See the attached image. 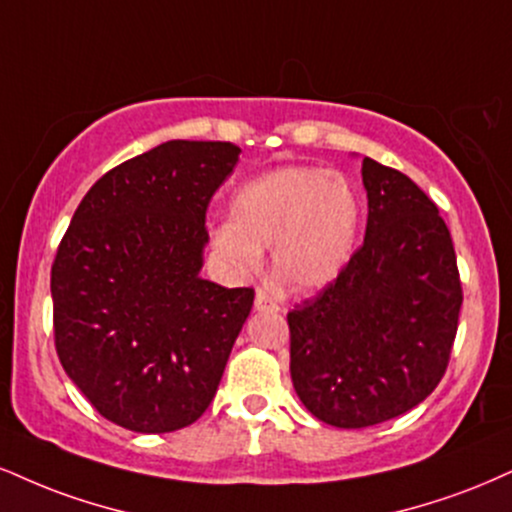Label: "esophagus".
I'll use <instances>...</instances> for the list:
<instances>
[{
  "instance_id": "1",
  "label": "esophagus",
  "mask_w": 512,
  "mask_h": 512,
  "mask_svg": "<svg viewBox=\"0 0 512 512\" xmlns=\"http://www.w3.org/2000/svg\"><path fill=\"white\" fill-rule=\"evenodd\" d=\"M255 310L260 312H279V305H276V300L272 295H267L264 291H257L255 295Z\"/></svg>"
}]
</instances>
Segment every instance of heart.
I'll list each match as a JSON object with an SVG mask.
<instances>
[{"mask_svg": "<svg viewBox=\"0 0 512 512\" xmlns=\"http://www.w3.org/2000/svg\"><path fill=\"white\" fill-rule=\"evenodd\" d=\"M362 200L348 176L319 166H279L231 197V221L212 245L231 274L250 276L272 248V264L291 291H317L338 279L357 245Z\"/></svg>", "mask_w": 512, "mask_h": 512, "instance_id": "1", "label": "heart"}]
</instances>
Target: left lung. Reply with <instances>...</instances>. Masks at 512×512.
<instances>
[{"mask_svg":"<svg viewBox=\"0 0 512 512\" xmlns=\"http://www.w3.org/2000/svg\"><path fill=\"white\" fill-rule=\"evenodd\" d=\"M362 183L365 243L288 312L295 393L343 429L393 420L439 386L463 305L451 231L427 193L369 157Z\"/></svg>","mask_w":512,"mask_h":512,"instance_id":"obj_1","label":"left lung"}]
</instances>
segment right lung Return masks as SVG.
<instances>
[{"label":"right lung","instance_id":"right-lung-1","mask_svg":"<svg viewBox=\"0 0 512 512\" xmlns=\"http://www.w3.org/2000/svg\"><path fill=\"white\" fill-rule=\"evenodd\" d=\"M240 147L169 140L85 193L52 264L54 346L92 408L140 434L212 403L255 291L200 279L212 195Z\"/></svg>","mask_w":512,"mask_h":512}]
</instances>
